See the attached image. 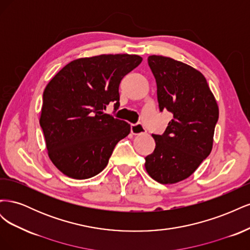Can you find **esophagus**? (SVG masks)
Here are the masks:
<instances>
[{
    "mask_svg": "<svg viewBox=\"0 0 250 250\" xmlns=\"http://www.w3.org/2000/svg\"><path fill=\"white\" fill-rule=\"evenodd\" d=\"M130 130H131V133H132V134H143V133H146L145 127H144V125L141 124V123L131 124Z\"/></svg>",
    "mask_w": 250,
    "mask_h": 250,
    "instance_id": "esophagus-1",
    "label": "esophagus"
}]
</instances>
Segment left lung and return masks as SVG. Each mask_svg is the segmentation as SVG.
<instances>
[{"instance_id":"8db88e82","label":"left lung","mask_w":250,"mask_h":250,"mask_svg":"<svg viewBox=\"0 0 250 250\" xmlns=\"http://www.w3.org/2000/svg\"><path fill=\"white\" fill-rule=\"evenodd\" d=\"M148 64L157 86L160 111L173 115L163 134H152L155 149L145 168L158 183L188 178L209 155L219 108L207 79L194 67L175 59L152 55Z\"/></svg>"}]
</instances>
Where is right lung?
I'll list each match as a JSON object with an SVG mask.
<instances>
[{"label": "right lung", "mask_w": 250, "mask_h": 250, "mask_svg": "<svg viewBox=\"0 0 250 250\" xmlns=\"http://www.w3.org/2000/svg\"><path fill=\"white\" fill-rule=\"evenodd\" d=\"M139 55H100L73 60L48 83L40 124L52 163L64 175L99 174L119 141L130 132L125 121L104 113L120 106V82L141 62Z\"/></svg>", "instance_id": "right-lung-1"}]
</instances>
